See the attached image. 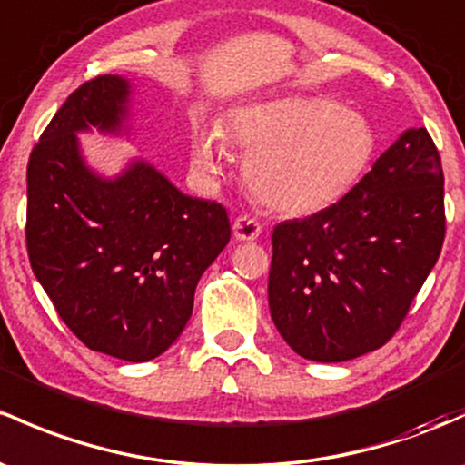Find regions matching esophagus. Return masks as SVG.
I'll list each match as a JSON object with an SVG mask.
<instances>
[{
    "label": "esophagus",
    "mask_w": 465,
    "mask_h": 465,
    "mask_svg": "<svg viewBox=\"0 0 465 465\" xmlns=\"http://www.w3.org/2000/svg\"><path fill=\"white\" fill-rule=\"evenodd\" d=\"M262 227L256 218L252 216H238L233 220V238L236 241H256L261 236Z\"/></svg>",
    "instance_id": "34e87169"
}]
</instances>
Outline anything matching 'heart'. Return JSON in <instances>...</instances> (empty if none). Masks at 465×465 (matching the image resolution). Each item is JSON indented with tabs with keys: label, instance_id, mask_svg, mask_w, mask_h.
I'll list each match as a JSON object with an SVG mask.
<instances>
[{
	"label": "heart",
	"instance_id": "1",
	"mask_svg": "<svg viewBox=\"0 0 465 465\" xmlns=\"http://www.w3.org/2000/svg\"><path fill=\"white\" fill-rule=\"evenodd\" d=\"M224 140L247 155L245 183L256 203L282 216H310L339 203L359 184L376 151L368 117L312 95L241 106L223 134L195 131L192 160L200 173H218Z\"/></svg>",
	"mask_w": 465,
	"mask_h": 465
}]
</instances>
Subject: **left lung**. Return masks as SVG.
Masks as SVG:
<instances>
[{"label":"left lung","instance_id":"8db88e82","mask_svg":"<svg viewBox=\"0 0 465 465\" xmlns=\"http://www.w3.org/2000/svg\"><path fill=\"white\" fill-rule=\"evenodd\" d=\"M446 238L443 169L408 129L348 195L272 233L270 312L302 359L341 363L388 343Z\"/></svg>","mask_w":465,"mask_h":465}]
</instances>
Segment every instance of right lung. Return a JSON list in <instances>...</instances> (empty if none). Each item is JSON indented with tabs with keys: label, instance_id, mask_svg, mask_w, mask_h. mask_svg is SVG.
Returning <instances> with one entry per match:
<instances>
[{
	"label": "right lung",
	"instance_id": "right-lung-1",
	"mask_svg": "<svg viewBox=\"0 0 465 465\" xmlns=\"http://www.w3.org/2000/svg\"><path fill=\"white\" fill-rule=\"evenodd\" d=\"M129 82L97 75L68 95L28 158L33 273L89 350L143 363L183 334L200 276L232 236L227 209L184 195L144 160L115 178L86 167L77 131L117 134Z\"/></svg>",
	"mask_w": 465,
	"mask_h": 465
}]
</instances>
